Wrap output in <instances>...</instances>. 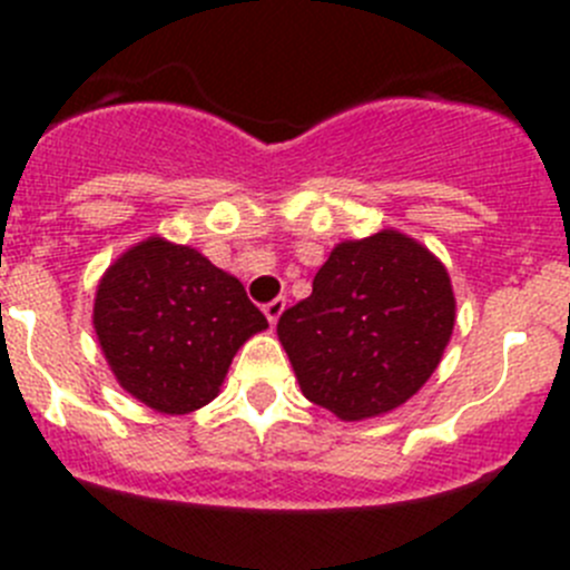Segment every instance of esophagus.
<instances>
[{
  "instance_id": "1",
  "label": "esophagus",
  "mask_w": 570,
  "mask_h": 570,
  "mask_svg": "<svg viewBox=\"0 0 570 570\" xmlns=\"http://www.w3.org/2000/svg\"><path fill=\"white\" fill-rule=\"evenodd\" d=\"M284 308H286L284 297H275V301H269L267 306H264V317L269 320V325H275V322H278L281 314H284Z\"/></svg>"
}]
</instances>
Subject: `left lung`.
<instances>
[{"mask_svg":"<svg viewBox=\"0 0 570 570\" xmlns=\"http://www.w3.org/2000/svg\"><path fill=\"white\" fill-rule=\"evenodd\" d=\"M452 327L444 264L383 228L331 250L312 295L281 314L278 338L306 400L358 422L394 411L430 381Z\"/></svg>","mask_w":570,"mask_h":570,"instance_id":"obj_1","label":"left lung"}]
</instances>
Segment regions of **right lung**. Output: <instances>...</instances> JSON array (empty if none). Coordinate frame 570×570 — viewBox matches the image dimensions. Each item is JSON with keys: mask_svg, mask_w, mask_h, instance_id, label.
Listing matches in <instances>:
<instances>
[{"mask_svg": "<svg viewBox=\"0 0 570 570\" xmlns=\"http://www.w3.org/2000/svg\"><path fill=\"white\" fill-rule=\"evenodd\" d=\"M94 327L120 389L181 416L215 400L237 350L267 320L204 253L148 237L101 275Z\"/></svg>", "mask_w": 570, "mask_h": 570, "instance_id": "obj_1", "label": "right lung"}]
</instances>
